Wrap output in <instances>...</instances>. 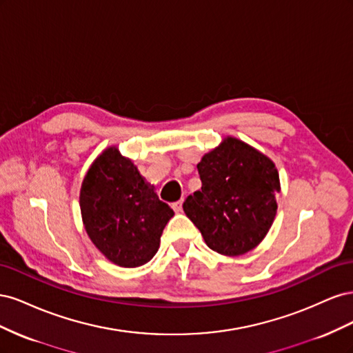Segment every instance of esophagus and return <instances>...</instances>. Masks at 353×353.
Listing matches in <instances>:
<instances>
[{
    "instance_id": "obj_1",
    "label": "esophagus",
    "mask_w": 353,
    "mask_h": 353,
    "mask_svg": "<svg viewBox=\"0 0 353 353\" xmlns=\"http://www.w3.org/2000/svg\"><path fill=\"white\" fill-rule=\"evenodd\" d=\"M172 209L176 212V213H179V212H183V201H175V203H172Z\"/></svg>"
}]
</instances>
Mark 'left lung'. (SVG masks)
I'll use <instances>...</instances> for the list:
<instances>
[{"instance_id":"1","label":"left lung","mask_w":353,"mask_h":353,"mask_svg":"<svg viewBox=\"0 0 353 353\" xmlns=\"http://www.w3.org/2000/svg\"><path fill=\"white\" fill-rule=\"evenodd\" d=\"M201 190L184 201V212L212 250L240 256L268 234L276 215L280 176L272 160L234 137L201 157Z\"/></svg>"}]
</instances>
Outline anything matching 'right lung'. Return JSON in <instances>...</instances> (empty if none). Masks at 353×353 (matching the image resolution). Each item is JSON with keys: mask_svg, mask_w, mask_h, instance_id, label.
<instances>
[{"mask_svg": "<svg viewBox=\"0 0 353 353\" xmlns=\"http://www.w3.org/2000/svg\"><path fill=\"white\" fill-rule=\"evenodd\" d=\"M85 231L105 258L137 268L159 250L174 210L160 201L131 159L109 147L94 160L79 194Z\"/></svg>", "mask_w": 353, "mask_h": 353, "instance_id": "right-lung-1", "label": "right lung"}]
</instances>
